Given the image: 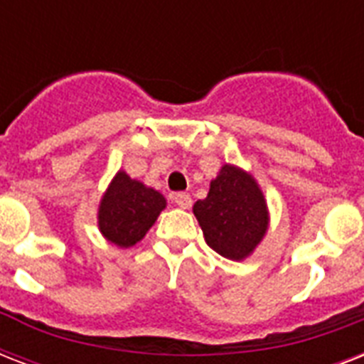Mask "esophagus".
Returning <instances> with one entry per match:
<instances>
[{
  "label": "esophagus",
  "mask_w": 364,
  "mask_h": 364,
  "mask_svg": "<svg viewBox=\"0 0 364 364\" xmlns=\"http://www.w3.org/2000/svg\"><path fill=\"white\" fill-rule=\"evenodd\" d=\"M173 202H176V205H179L181 210H188V208L193 205V198H191V194L187 193H177L176 196H173Z\"/></svg>",
  "instance_id": "34e87169"
}]
</instances>
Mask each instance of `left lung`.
I'll return each mask as SVG.
<instances>
[{
    "mask_svg": "<svg viewBox=\"0 0 364 364\" xmlns=\"http://www.w3.org/2000/svg\"><path fill=\"white\" fill-rule=\"evenodd\" d=\"M205 243L230 260H243L253 253L270 225L268 204L259 183L249 171L225 164L210 193L193 205Z\"/></svg>",
    "mask_w": 364,
    "mask_h": 364,
    "instance_id": "obj_1",
    "label": "left lung"
}]
</instances>
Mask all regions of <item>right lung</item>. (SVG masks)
Listing matches in <instances>:
<instances>
[{"label":"right lung","mask_w":364,"mask_h":364,"mask_svg":"<svg viewBox=\"0 0 364 364\" xmlns=\"http://www.w3.org/2000/svg\"><path fill=\"white\" fill-rule=\"evenodd\" d=\"M164 208L166 198L159 191L119 170L100 200V232L117 247H132L145 238Z\"/></svg>","instance_id":"1"}]
</instances>
